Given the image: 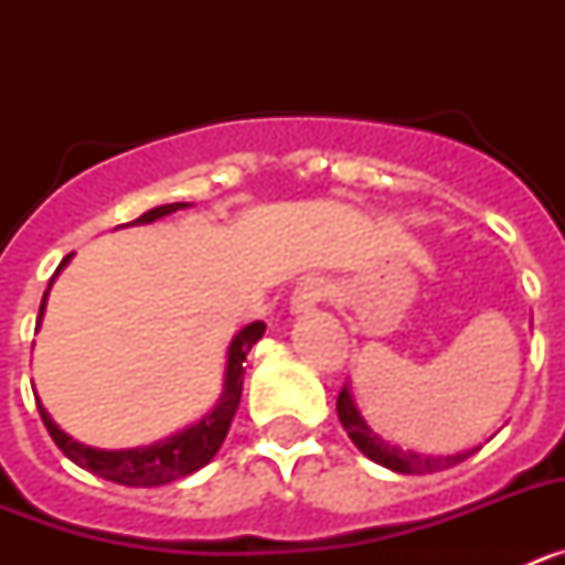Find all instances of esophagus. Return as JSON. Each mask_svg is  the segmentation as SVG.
I'll return each mask as SVG.
<instances>
[{
    "mask_svg": "<svg viewBox=\"0 0 565 565\" xmlns=\"http://www.w3.org/2000/svg\"><path fill=\"white\" fill-rule=\"evenodd\" d=\"M328 297V282L319 277H306L297 282L291 294V311L294 313H308Z\"/></svg>",
    "mask_w": 565,
    "mask_h": 565,
    "instance_id": "obj_1",
    "label": "esophagus"
}]
</instances>
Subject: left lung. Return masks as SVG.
<instances>
[{"instance_id": "8db88e82", "label": "left lung", "mask_w": 565, "mask_h": 565, "mask_svg": "<svg viewBox=\"0 0 565 565\" xmlns=\"http://www.w3.org/2000/svg\"><path fill=\"white\" fill-rule=\"evenodd\" d=\"M337 416L342 422L344 433L351 436V441L356 444L359 450L364 456L371 458V461L382 463V467L393 469V472H404V476H430V472H441V469H450L456 463L467 461L469 456H476V450L458 452V456H424V452H413V450H402L396 444L384 441L382 436L364 424V418L359 416V411L353 407V398L348 393V387H342L337 396Z\"/></svg>"}]
</instances>
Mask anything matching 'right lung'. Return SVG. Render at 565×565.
<instances>
[{
    "label": "right lung",
    "instance_id": "right-lung-1",
    "mask_svg": "<svg viewBox=\"0 0 565 565\" xmlns=\"http://www.w3.org/2000/svg\"><path fill=\"white\" fill-rule=\"evenodd\" d=\"M189 206V203H169V206H154L149 212H143L138 221L132 223H152L158 217L169 212H178V209ZM73 254L62 259V266L56 268V274L67 266V259ZM56 274L50 277V286ZM47 286V291H50ZM47 291L42 297V308H39V322H42L44 302H47ZM266 333L263 322H252L243 331L234 337L232 348H228V364H226V384H223L221 402L214 404V411L209 413L203 422L192 424L189 430L178 433V436L167 438V441L149 444V447H135V450H96V447H84V444L73 441L67 433H62L53 424V418L44 413L42 402L39 404V416H42L44 427H47L50 438L56 441L58 450L70 458L73 463H78L82 469H89L93 476L107 478L113 483H124V487H163V483H172L178 478H186L192 472H198L201 467H206L214 458V452L221 450L223 438H226L228 427H232V418L237 413L239 393H243V376H246V356L252 351L257 339Z\"/></svg>",
    "mask_w": 565,
    "mask_h": 565
}]
</instances>
